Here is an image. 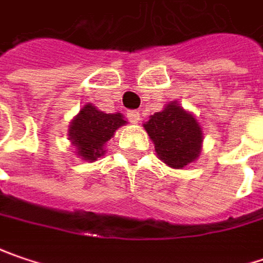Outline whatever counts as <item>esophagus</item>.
Listing matches in <instances>:
<instances>
[{
	"label": "esophagus",
	"instance_id": "34e87169",
	"mask_svg": "<svg viewBox=\"0 0 263 263\" xmlns=\"http://www.w3.org/2000/svg\"><path fill=\"white\" fill-rule=\"evenodd\" d=\"M127 118L130 120V123L136 124V123H139V120H140V114L138 111H128L127 112Z\"/></svg>",
	"mask_w": 263,
	"mask_h": 263
}]
</instances>
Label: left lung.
Listing matches in <instances>:
<instances>
[{
    "instance_id": "left-lung-1",
    "label": "left lung",
    "mask_w": 263,
    "mask_h": 263,
    "mask_svg": "<svg viewBox=\"0 0 263 263\" xmlns=\"http://www.w3.org/2000/svg\"><path fill=\"white\" fill-rule=\"evenodd\" d=\"M145 130L154 142L158 158L173 168H183L194 163L203 143V130L191 112L177 102L167 103L146 121Z\"/></svg>"
}]
</instances>
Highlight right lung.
<instances>
[{
  "label": "right lung",
  "instance_id": "add662e5",
  "mask_svg": "<svg viewBox=\"0 0 263 263\" xmlns=\"http://www.w3.org/2000/svg\"><path fill=\"white\" fill-rule=\"evenodd\" d=\"M125 123L123 114H105L91 103H87L71 121L68 135L77 148V155L91 163L105 155V143Z\"/></svg>",
  "mask_w": 263,
  "mask_h": 263
}]
</instances>
